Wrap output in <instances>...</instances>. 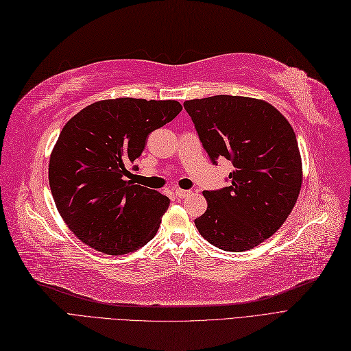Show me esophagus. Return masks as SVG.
<instances>
[{
    "mask_svg": "<svg viewBox=\"0 0 351 351\" xmlns=\"http://www.w3.org/2000/svg\"><path fill=\"white\" fill-rule=\"evenodd\" d=\"M175 194H176V197H178V198L184 199V198H186V197H189V195L192 194V191H186V189H179V188H176V189H175Z\"/></svg>",
    "mask_w": 351,
    "mask_h": 351,
    "instance_id": "34e87169",
    "label": "esophagus"
}]
</instances>
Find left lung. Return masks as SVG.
<instances>
[{
  "instance_id": "left-lung-1",
  "label": "left lung",
  "mask_w": 351,
  "mask_h": 351,
  "mask_svg": "<svg viewBox=\"0 0 351 351\" xmlns=\"http://www.w3.org/2000/svg\"><path fill=\"white\" fill-rule=\"evenodd\" d=\"M213 163L228 159L230 186L204 191L195 219L201 236L223 251L263 243L286 221L302 186V157L289 121L268 101L219 95L184 101Z\"/></svg>"
}]
</instances>
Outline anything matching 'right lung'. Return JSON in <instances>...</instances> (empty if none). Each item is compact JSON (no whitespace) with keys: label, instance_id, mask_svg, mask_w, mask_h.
I'll use <instances>...</instances> for the list:
<instances>
[{"label":"right lung","instance_id":"1","mask_svg":"<svg viewBox=\"0 0 351 351\" xmlns=\"http://www.w3.org/2000/svg\"><path fill=\"white\" fill-rule=\"evenodd\" d=\"M180 110L176 100L118 97L95 101L65 123L51 153L49 186L62 220L83 243L123 255L153 239L171 199L128 180L127 167L149 134Z\"/></svg>","mask_w":351,"mask_h":351}]
</instances>
